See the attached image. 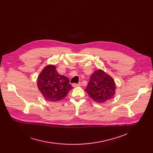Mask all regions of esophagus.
I'll return each instance as SVG.
<instances>
[{
	"label": "esophagus",
	"mask_w": 153,
	"mask_h": 153,
	"mask_svg": "<svg viewBox=\"0 0 153 153\" xmlns=\"http://www.w3.org/2000/svg\"><path fill=\"white\" fill-rule=\"evenodd\" d=\"M82 85V83L81 82H79L78 83H73L72 86L73 87H76V86H80Z\"/></svg>",
	"instance_id": "esophagus-1"
}]
</instances>
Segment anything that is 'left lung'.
Returning a JSON list of instances; mask_svg holds the SVG:
<instances>
[{"label": "left lung", "mask_w": 153, "mask_h": 153, "mask_svg": "<svg viewBox=\"0 0 153 153\" xmlns=\"http://www.w3.org/2000/svg\"><path fill=\"white\" fill-rule=\"evenodd\" d=\"M116 83L114 79L102 70L95 71L85 89L90 97L97 103H104L115 94Z\"/></svg>", "instance_id": "8db88e82"}]
</instances>
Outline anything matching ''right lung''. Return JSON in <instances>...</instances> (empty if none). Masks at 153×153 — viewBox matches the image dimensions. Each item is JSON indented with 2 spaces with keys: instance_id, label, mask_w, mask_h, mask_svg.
<instances>
[{
  "instance_id": "1",
  "label": "right lung",
  "mask_w": 153,
  "mask_h": 153,
  "mask_svg": "<svg viewBox=\"0 0 153 153\" xmlns=\"http://www.w3.org/2000/svg\"><path fill=\"white\" fill-rule=\"evenodd\" d=\"M37 85L43 97L50 102H57L67 96L73 88L69 79L59 74L54 65H48L39 74Z\"/></svg>"
}]
</instances>
